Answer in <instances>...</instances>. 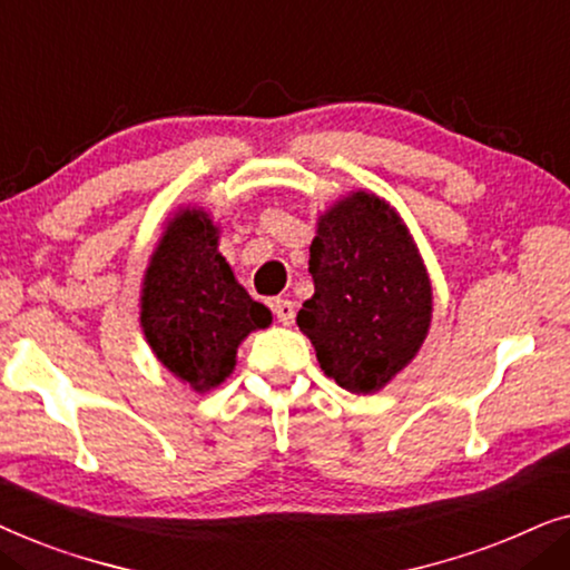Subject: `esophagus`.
Wrapping results in <instances>:
<instances>
[{"label":"esophagus","instance_id":"esophagus-1","mask_svg":"<svg viewBox=\"0 0 570 570\" xmlns=\"http://www.w3.org/2000/svg\"><path fill=\"white\" fill-rule=\"evenodd\" d=\"M272 311H275L277 322L291 326L293 318H295V303L287 301V298H275L272 301Z\"/></svg>","mask_w":570,"mask_h":570}]
</instances>
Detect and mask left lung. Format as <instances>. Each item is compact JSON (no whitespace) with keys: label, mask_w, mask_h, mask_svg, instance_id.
<instances>
[{"label":"left lung","mask_w":570,"mask_h":570,"mask_svg":"<svg viewBox=\"0 0 570 570\" xmlns=\"http://www.w3.org/2000/svg\"><path fill=\"white\" fill-rule=\"evenodd\" d=\"M308 252L314 295L295 322L326 376L376 394L431 330L433 285L415 238L384 197L355 189L318 215Z\"/></svg>","instance_id":"left-lung-1"}]
</instances>
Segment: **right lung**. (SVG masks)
I'll return each instance as SVG.
<instances>
[{
    "label": "right lung",
    "mask_w": 570,
    "mask_h": 570,
    "mask_svg": "<svg viewBox=\"0 0 570 570\" xmlns=\"http://www.w3.org/2000/svg\"><path fill=\"white\" fill-rule=\"evenodd\" d=\"M220 225L205 207H178L147 262L139 326L163 368L205 394L236 368L238 345L267 330L272 311L256 303L220 254Z\"/></svg>",
    "instance_id": "1"
}]
</instances>
